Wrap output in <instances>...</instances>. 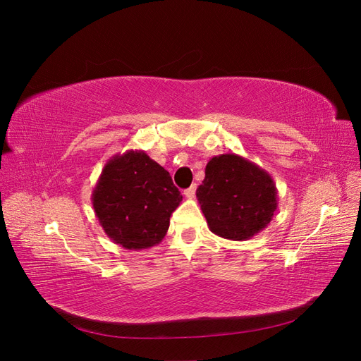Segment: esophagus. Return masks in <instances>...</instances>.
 <instances>
[{
  "instance_id": "1",
  "label": "esophagus",
  "mask_w": 361,
  "mask_h": 361,
  "mask_svg": "<svg viewBox=\"0 0 361 361\" xmlns=\"http://www.w3.org/2000/svg\"><path fill=\"white\" fill-rule=\"evenodd\" d=\"M195 188H197V185L192 183L190 188L185 190V191H183V195H185V197H187V199H192V197H194V194H195Z\"/></svg>"
}]
</instances>
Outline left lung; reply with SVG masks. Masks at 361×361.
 Instances as JSON below:
<instances>
[{"instance_id": "1", "label": "left lung", "mask_w": 361, "mask_h": 361, "mask_svg": "<svg viewBox=\"0 0 361 361\" xmlns=\"http://www.w3.org/2000/svg\"><path fill=\"white\" fill-rule=\"evenodd\" d=\"M195 195L209 231L231 241H247L264 231L279 206L271 174L236 154L209 159Z\"/></svg>"}]
</instances>
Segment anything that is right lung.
Returning a JSON list of instances; mask_svg holds the SVG:
<instances>
[{
	"instance_id": "1",
	"label": "right lung",
	"mask_w": 361,
	"mask_h": 361,
	"mask_svg": "<svg viewBox=\"0 0 361 361\" xmlns=\"http://www.w3.org/2000/svg\"><path fill=\"white\" fill-rule=\"evenodd\" d=\"M182 202L170 173L143 150H128L105 164L92 203L104 232L126 250H143L166 236Z\"/></svg>"
}]
</instances>
